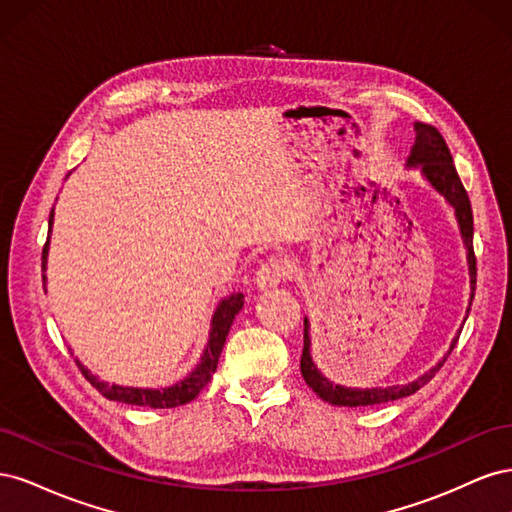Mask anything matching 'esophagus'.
<instances>
[{
  "label": "esophagus",
  "instance_id": "esophagus-1",
  "mask_svg": "<svg viewBox=\"0 0 512 512\" xmlns=\"http://www.w3.org/2000/svg\"><path fill=\"white\" fill-rule=\"evenodd\" d=\"M290 275V265L288 260L282 256H267L260 262V267L256 271V286L258 288H273L280 284L282 280Z\"/></svg>",
  "mask_w": 512,
  "mask_h": 512
}]
</instances>
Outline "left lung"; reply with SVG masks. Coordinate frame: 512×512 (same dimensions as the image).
Instances as JSON below:
<instances>
[{"label": "left lung", "mask_w": 512, "mask_h": 512, "mask_svg": "<svg viewBox=\"0 0 512 512\" xmlns=\"http://www.w3.org/2000/svg\"><path fill=\"white\" fill-rule=\"evenodd\" d=\"M414 130H416V143H414L412 156H410L408 162L412 166L421 164L423 175L429 179V183L448 200V203L455 207L457 222H459V228H461V237H463V243H466V247H468L470 277H472V290H474L476 288V256H474V247H472L474 218H472V205H470L468 192H466V188H463V183L457 175L451 149H448L442 134L433 126H427V123H414ZM307 329H309V324L305 320L303 352H301L303 380L307 382L309 389H312L320 399L329 401V404H333V406H348V408L376 406V404H386V401L408 397V395H412V393L421 389V386H425L433 376H436V371L446 361V356H444V359L436 367L429 369L425 376L416 378L410 384L389 386V389H346V386L329 382L327 378L320 374L318 367L314 365L312 354H309V344H312V342H309ZM457 339H455V344H457ZM448 354H451V352H448Z\"/></svg>", "instance_id": "obj_1"}]
</instances>
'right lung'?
Returning a JSON list of instances; mask_svg holds the SVG:
<instances>
[{
  "instance_id": "add662e5",
  "label": "right lung",
  "mask_w": 512,
  "mask_h": 512,
  "mask_svg": "<svg viewBox=\"0 0 512 512\" xmlns=\"http://www.w3.org/2000/svg\"><path fill=\"white\" fill-rule=\"evenodd\" d=\"M53 226V209L49 215V232ZM46 254H49V239L44 243V250H42V271L46 269ZM46 280V275H42V282ZM243 307V294H232V297L224 299L218 309H215L213 314V322H211V335H209V344L205 348L203 359L196 365V369L192 374L177 382L175 386H168V389H160V391H153V389H130V386H115V384H106L100 382L96 376H91L89 371L76 361L79 365L81 374L87 378V382H91V386H96V389L106 397V399H113V401H121V404H130V406H145V408H177L188 404L192 401L200 391L205 389L209 384L211 376L215 374V369H218V361H220V354L226 342V335L232 327V320L239 314V309Z\"/></svg>"
}]
</instances>
